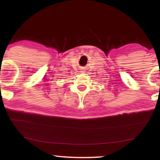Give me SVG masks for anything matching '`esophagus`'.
<instances>
[{"label": "esophagus", "instance_id": "34e87169", "mask_svg": "<svg viewBox=\"0 0 160 160\" xmlns=\"http://www.w3.org/2000/svg\"><path fill=\"white\" fill-rule=\"evenodd\" d=\"M84 71H85V70H82V71H80V72H85Z\"/></svg>", "mask_w": 160, "mask_h": 160}]
</instances>
